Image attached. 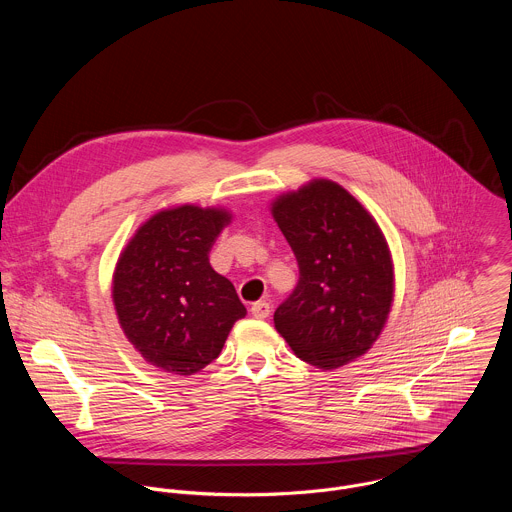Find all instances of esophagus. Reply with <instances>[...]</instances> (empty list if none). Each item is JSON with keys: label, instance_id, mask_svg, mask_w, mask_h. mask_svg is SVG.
Listing matches in <instances>:
<instances>
[{"label": "esophagus", "instance_id": "esophagus-1", "mask_svg": "<svg viewBox=\"0 0 512 512\" xmlns=\"http://www.w3.org/2000/svg\"><path fill=\"white\" fill-rule=\"evenodd\" d=\"M269 312H271V306H269V302H265V300L255 302V304L251 306V316L257 318V320H265V318L269 316Z\"/></svg>", "mask_w": 512, "mask_h": 512}]
</instances>
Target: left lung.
<instances>
[{"label":"left lung","instance_id":"left-lung-1","mask_svg":"<svg viewBox=\"0 0 512 512\" xmlns=\"http://www.w3.org/2000/svg\"><path fill=\"white\" fill-rule=\"evenodd\" d=\"M271 214L300 265L298 287L273 314L298 358L332 371L381 336L395 296L387 239L346 188L316 178L279 194Z\"/></svg>","mask_w":512,"mask_h":512}]
</instances>
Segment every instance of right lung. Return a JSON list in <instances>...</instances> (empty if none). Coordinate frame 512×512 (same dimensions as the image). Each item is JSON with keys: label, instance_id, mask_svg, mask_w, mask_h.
<instances>
[{"label": "right lung", "instance_id": "obj_1", "mask_svg": "<svg viewBox=\"0 0 512 512\" xmlns=\"http://www.w3.org/2000/svg\"><path fill=\"white\" fill-rule=\"evenodd\" d=\"M231 218L221 206L158 210L117 259L111 294L119 326L145 362L164 373L202 371L247 314L235 285L208 261Z\"/></svg>", "mask_w": 512, "mask_h": 512}]
</instances>
